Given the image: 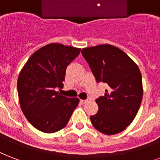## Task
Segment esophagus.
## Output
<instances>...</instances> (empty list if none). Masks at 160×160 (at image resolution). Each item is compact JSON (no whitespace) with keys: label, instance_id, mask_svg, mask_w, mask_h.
Instances as JSON below:
<instances>
[{"label":"esophagus","instance_id":"obj_1","mask_svg":"<svg viewBox=\"0 0 160 160\" xmlns=\"http://www.w3.org/2000/svg\"><path fill=\"white\" fill-rule=\"evenodd\" d=\"M80 102L81 104H85V103H87V102H88V100H80Z\"/></svg>","mask_w":160,"mask_h":160}]
</instances>
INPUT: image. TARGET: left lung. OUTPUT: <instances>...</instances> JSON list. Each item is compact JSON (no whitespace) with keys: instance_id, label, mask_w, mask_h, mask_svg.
I'll list each match as a JSON object with an SVG mask.
<instances>
[{"instance_id":"1","label":"left lung","mask_w":160,"mask_h":160,"mask_svg":"<svg viewBox=\"0 0 160 160\" xmlns=\"http://www.w3.org/2000/svg\"><path fill=\"white\" fill-rule=\"evenodd\" d=\"M81 53L96 82L108 85L104 96L96 100L99 108L90 118L91 123L102 133H119L131 124L142 102L139 68L126 53L111 44L85 48Z\"/></svg>"}]
</instances>
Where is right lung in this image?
<instances>
[{"label":"right lung","mask_w":160,"mask_h":160,"mask_svg":"<svg viewBox=\"0 0 160 160\" xmlns=\"http://www.w3.org/2000/svg\"><path fill=\"white\" fill-rule=\"evenodd\" d=\"M80 48L49 43L34 52L20 71L18 92L21 109L32 126L53 133L66 126L79 98L61 96L67 66Z\"/></svg>","instance_id":"right-lung-1"}]
</instances>
